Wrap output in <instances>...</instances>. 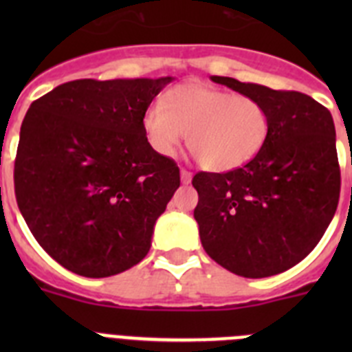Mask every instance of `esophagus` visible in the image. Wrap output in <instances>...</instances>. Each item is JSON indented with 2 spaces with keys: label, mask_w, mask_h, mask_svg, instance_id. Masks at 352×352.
Returning a JSON list of instances; mask_svg holds the SVG:
<instances>
[{
  "label": "esophagus",
  "mask_w": 352,
  "mask_h": 352,
  "mask_svg": "<svg viewBox=\"0 0 352 352\" xmlns=\"http://www.w3.org/2000/svg\"><path fill=\"white\" fill-rule=\"evenodd\" d=\"M182 183H185V185H188V183L192 182V173L190 170H186V169H182Z\"/></svg>",
  "instance_id": "34e87169"
}]
</instances>
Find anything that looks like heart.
<instances>
[{
  "label": "heart",
  "instance_id": "obj_1",
  "mask_svg": "<svg viewBox=\"0 0 352 352\" xmlns=\"http://www.w3.org/2000/svg\"><path fill=\"white\" fill-rule=\"evenodd\" d=\"M142 130L160 157H173L186 135L188 148L206 169L231 170L263 149L270 114L254 96L186 82L167 91L162 104L146 109Z\"/></svg>",
  "mask_w": 352,
  "mask_h": 352
}]
</instances>
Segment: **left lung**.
Wrapping results in <instances>:
<instances>
[{
    "instance_id": "1",
    "label": "left lung",
    "mask_w": 352,
    "mask_h": 352,
    "mask_svg": "<svg viewBox=\"0 0 352 352\" xmlns=\"http://www.w3.org/2000/svg\"><path fill=\"white\" fill-rule=\"evenodd\" d=\"M254 96L270 114V135L248 164L197 173L194 219L208 256L247 278L278 275L303 261L328 229L340 197L333 118L312 96L211 76Z\"/></svg>"
}]
</instances>
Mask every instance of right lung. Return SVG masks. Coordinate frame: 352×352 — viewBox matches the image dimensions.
Returning a JSON list of instances; mask_svg holds the SVG:
<instances>
[{"label":"right lung","instance_id":"obj_1","mask_svg":"<svg viewBox=\"0 0 352 352\" xmlns=\"http://www.w3.org/2000/svg\"><path fill=\"white\" fill-rule=\"evenodd\" d=\"M170 80H70L28 109L15 199L31 234L63 268L104 278L149 252L179 169L148 144L142 116Z\"/></svg>","mask_w":352,"mask_h":352}]
</instances>
